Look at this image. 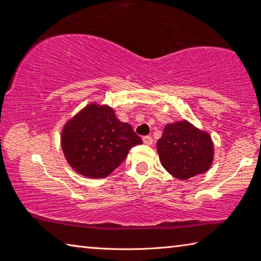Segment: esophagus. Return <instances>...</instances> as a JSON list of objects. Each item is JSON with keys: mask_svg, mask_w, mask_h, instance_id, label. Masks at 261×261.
<instances>
[{"mask_svg": "<svg viewBox=\"0 0 261 261\" xmlns=\"http://www.w3.org/2000/svg\"><path fill=\"white\" fill-rule=\"evenodd\" d=\"M143 141H144V144H146V145H152L153 144V138L151 136H145L143 138Z\"/></svg>", "mask_w": 261, "mask_h": 261, "instance_id": "34e87169", "label": "esophagus"}]
</instances>
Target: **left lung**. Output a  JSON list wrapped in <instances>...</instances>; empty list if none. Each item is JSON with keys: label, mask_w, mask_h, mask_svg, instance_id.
<instances>
[{"label": "left lung", "mask_w": 261, "mask_h": 261, "mask_svg": "<svg viewBox=\"0 0 261 261\" xmlns=\"http://www.w3.org/2000/svg\"><path fill=\"white\" fill-rule=\"evenodd\" d=\"M158 153L168 173L178 179H189L210 169L214 147L207 132L180 121L165 126L158 140Z\"/></svg>", "instance_id": "8db88e82"}]
</instances>
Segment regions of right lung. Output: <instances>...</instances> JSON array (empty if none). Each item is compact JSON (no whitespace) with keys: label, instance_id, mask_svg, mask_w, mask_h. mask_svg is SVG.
Returning <instances> with one entry per match:
<instances>
[{"label":"right lung","instance_id":"1","mask_svg":"<svg viewBox=\"0 0 261 261\" xmlns=\"http://www.w3.org/2000/svg\"><path fill=\"white\" fill-rule=\"evenodd\" d=\"M143 144L129 123L115 116L108 106L88 105L64 125L61 145L78 174L102 178L121 165L130 149Z\"/></svg>","mask_w":261,"mask_h":261}]
</instances>
